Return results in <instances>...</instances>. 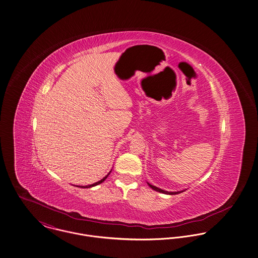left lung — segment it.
Returning <instances> with one entry per match:
<instances>
[{"label": "left lung", "mask_w": 258, "mask_h": 258, "mask_svg": "<svg viewBox=\"0 0 258 258\" xmlns=\"http://www.w3.org/2000/svg\"><path fill=\"white\" fill-rule=\"evenodd\" d=\"M147 184H148V186H149L150 188H152L154 191H157V192H160V193H163V194H168V195H176V194H179V193H181V192H184V191H178V192H168V191L162 190V189H160V188H158V187H155V186H153V185H151V184H149V183H147Z\"/></svg>", "instance_id": "8db88e82"}]
</instances>
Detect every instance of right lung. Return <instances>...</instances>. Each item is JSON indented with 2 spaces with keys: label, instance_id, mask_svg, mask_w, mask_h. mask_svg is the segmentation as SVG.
I'll return each mask as SVG.
<instances>
[{
  "label": "right lung",
  "instance_id": "obj_1",
  "mask_svg": "<svg viewBox=\"0 0 258 258\" xmlns=\"http://www.w3.org/2000/svg\"><path fill=\"white\" fill-rule=\"evenodd\" d=\"M111 173V171L109 172V174ZM109 174L107 175V176H105L103 179H101L100 181H98V182H96V183H94V184H91V185H87V186H77V187H80V188H91V187H94V186H97V185H99V184H101V183H103L106 179H107V177L109 176Z\"/></svg>",
  "mask_w": 258,
  "mask_h": 258
}]
</instances>
